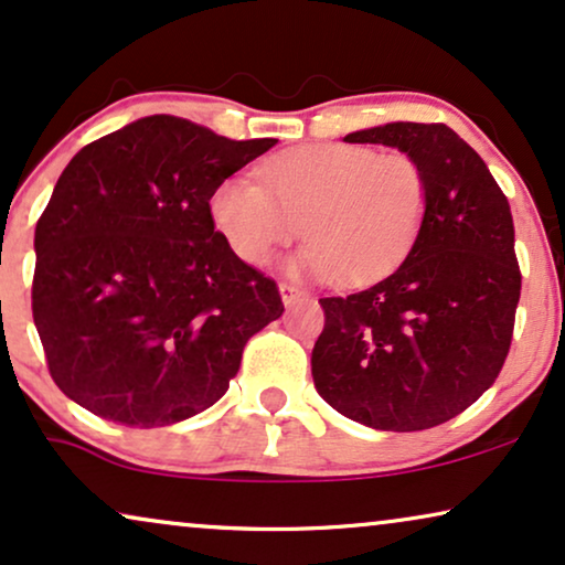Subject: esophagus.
Returning a JSON list of instances; mask_svg holds the SVG:
<instances>
[{
    "mask_svg": "<svg viewBox=\"0 0 565 565\" xmlns=\"http://www.w3.org/2000/svg\"><path fill=\"white\" fill-rule=\"evenodd\" d=\"M278 295H281V302L284 305L291 307V305L297 302V299L305 297V291L299 289V287H295V284H278Z\"/></svg>",
    "mask_w": 565,
    "mask_h": 565,
    "instance_id": "1",
    "label": "esophagus"
}]
</instances>
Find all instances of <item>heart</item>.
Instances as JSON below:
<instances>
[{
  "instance_id": "obj_1",
  "label": "heart",
  "mask_w": 565,
  "mask_h": 565,
  "mask_svg": "<svg viewBox=\"0 0 565 565\" xmlns=\"http://www.w3.org/2000/svg\"><path fill=\"white\" fill-rule=\"evenodd\" d=\"M260 178L230 175L209 199L214 227L245 263L260 266L302 230L291 268L372 281L408 253L428 209L416 157L364 145H305L263 162Z\"/></svg>"
}]
</instances>
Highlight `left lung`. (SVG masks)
Wrapping results in <instances>:
<instances>
[{
	"label": "left lung",
	"mask_w": 565,
	"mask_h": 565,
	"mask_svg": "<svg viewBox=\"0 0 565 565\" xmlns=\"http://www.w3.org/2000/svg\"><path fill=\"white\" fill-rule=\"evenodd\" d=\"M343 141L416 157L428 209L401 266L356 295L320 299L312 380L345 418L424 431L460 416L507 361L522 291L509 201L445 124L395 120Z\"/></svg>",
	"instance_id": "1"
}]
</instances>
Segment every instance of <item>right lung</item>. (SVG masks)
Returning <instances> with one entry per match:
<instances>
[{"instance_id":"obj_1","label":"right lung","mask_w":565,"mask_h":565,"mask_svg":"<svg viewBox=\"0 0 565 565\" xmlns=\"http://www.w3.org/2000/svg\"><path fill=\"white\" fill-rule=\"evenodd\" d=\"M276 139L147 116L82 147L35 224L33 320L58 390L124 426L212 408L276 284L214 230L209 199Z\"/></svg>"}]
</instances>
